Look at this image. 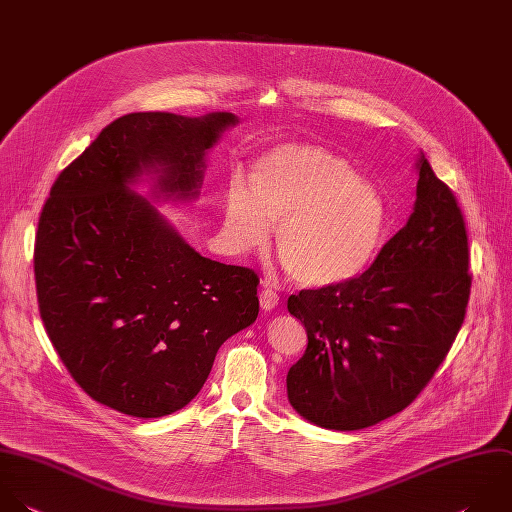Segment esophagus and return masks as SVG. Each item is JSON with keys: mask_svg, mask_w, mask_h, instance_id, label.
Instances as JSON below:
<instances>
[{"mask_svg": "<svg viewBox=\"0 0 512 512\" xmlns=\"http://www.w3.org/2000/svg\"><path fill=\"white\" fill-rule=\"evenodd\" d=\"M278 302H280V296H278L274 290L264 288V290L260 292V306H262V310L270 312V310H274V308L278 306Z\"/></svg>", "mask_w": 512, "mask_h": 512, "instance_id": "obj_1", "label": "esophagus"}]
</instances>
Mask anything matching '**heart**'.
I'll return each instance as SVG.
<instances>
[{
	"label": "heart",
	"mask_w": 512,
	"mask_h": 512,
	"mask_svg": "<svg viewBox=\"0 0 512 512\" xmlns=\"http://www.w3.org/2000/svg\"><path fill=\"white\" fill-rule=\"evenodd\" d=\"M276 250L306 288L336 286L358 276L378 252L388 210L382 194L354 176L338 154L314 144H282L250 170V186L234 176L226 190L222 236L230 252Z\"/></svg>",
	"instance_id": "heart-1"
}]
</instances>
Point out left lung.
Returning <instances> with one entry per match:
<instances>
[{"mask_svg":"<svg viewBox=\"0 0 512 512\" xmlns=\"http://www.w3.org/2000/svg\"><path fill=\"white\" fill-rule=\"evenodd\" d=\"M416 174L406 226L364 274L288 298L308 334L286 376L288 400L316 426L360 430L404 410L464 322L472 276L462 212L424 154Z\"/></svg>","mask_w":512,"mask_h":512,"instance_id":"left-lung-1","label":"left lung"}]
</instances>
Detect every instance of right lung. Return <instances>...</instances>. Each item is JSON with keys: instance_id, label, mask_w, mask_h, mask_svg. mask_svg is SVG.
I'll use <instances>...</instances> for the list:
<instances>
[{"instance_id": "right-lung-1", "label": "right lung", "mask_w": 512, "mask_h": 512, "mask_svg": "<svg viewBox=\"0 0 512 512\" xmlns=\"http://www.w3.org/2000/svg\"><path fill=\"white\" fill-rule=\"evenodd\" d=\"M238 124L230 112L114 120L54 182L34 272L46 332L72 378L138 418L184 408L218 348L258 316V276L200 256L132 186L194 200L204 156Z\"/></svg>"}]
</instances>
